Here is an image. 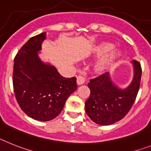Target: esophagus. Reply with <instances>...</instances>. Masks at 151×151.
Wrapping results in <instances>:
<instances>
[{
  "instance_id": "obj_1",
  "label": "esophagus",
  "mask_w": 151,
  "mask_h": 151,
  "mask_svg": "<svg viewBox=\"0 0 151 151\" xmlns=\"http://www.w3.org/2000/svg\"><path fill=\"white\" fill-rule=\"evenodd\" d=\"M85 82V79L84 77H82V76H78L77 77V85H81L83 84Z\"/></svg>"
}]
</instances>
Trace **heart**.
<instances>
[{"label":"heart","mask_w":151,"mask_h":151,"mask_svg":"<svg viewBox=\"0 0 151 151\" xmlns=\"http://www.w3.org/2000/svg\"><path fill=\"white\" fill-rule=\"evenodd\" d=\"M112 48L113 45L112 43L103 42L92 48V54L96 56H103L108 53ZM121 58L122 53L118 49L112 50L96 64L93 68L94 72L96 74H102L113 66Z\"/></svg>","instance_id":"heart-1"}]
</instances>
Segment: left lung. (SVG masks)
Listing matches in <instances>:
<instances>
[{"mask_svg":"<svg viewBox=\"0 0 151 151\" xmlns=\"http://www.w3.org/2000/svg\"><path fill=\"white\" fill-rule=\"evenodd\" d=\"M134 79L124 90L113 84L108 72L91 79L88 83L90 95L85 102V109L92 121L101 125H109L122 119L130 111L140 88L141 63L132 61Z\"/></svg>","mask_w":151,"mask_h":151,"instance_id":"left-lung-1","label":"left lung"}]
</instances>
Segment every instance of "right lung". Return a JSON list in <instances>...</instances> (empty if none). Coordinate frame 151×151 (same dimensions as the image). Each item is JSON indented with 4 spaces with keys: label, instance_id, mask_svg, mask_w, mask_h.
I'll use <instances>...</instances> for the list:
<instances>
[{
    "label": "right lung",
    "instance_id": "1",
    "mask_svg": "<svg viewBox=\"0 0 151 151\" xmlns=\"http://www.w3.org/2000/svg\"><path fill=\"white\" fill-rule=\"evenodd\" d=\"M45 32L30 38L14 58L13 86L21 109L39 121L59 115L69 96L77 89L76 77L66 78L38 56Z\"/></svg>",
    "mask_w": 151,
    "mask_h": 151
}]
</instances>
